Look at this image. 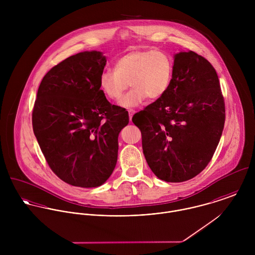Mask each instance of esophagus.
Instances as JSON below:
<instances>
[{"instance_id": "34e87169", "label": "esophagus", "mask_w": 255, "mask_h": 255, "mask_svg": "<svg viewBox=\"0 0 255 255\" xmlns=\"http://www.w3.org/2000/svg\"><path fill=\"white\" fill-rule=\"evenodd\" d=\"M135 114V111H133V110H128V116H129V121H131V119H132V117H133V115Z\"/></svg>"}]
</instances>
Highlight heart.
Wrapping results in <instances>:
<instances>
[{"instance_id":"b5f03b06","label":"heart","mask_w":255,"mask_h":255,"mask_svg":"<svg viewBox=\"0 0 255 255\" xmlns=\"http://www.w3.org/2000/svg\"><path fill=\"white\" fill-rule=\"evenodd\" d=\"M174 74V61L163 50L131 51L116 62V70L100 74L99 85L106 97L118 101L130 85L132 88L121 99L120 106L131 109L150 100L161 98L169 89Z\"/></svg>"}]
</instances>
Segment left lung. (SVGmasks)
Here are the masks:
<instances>
[{
	"label": "left lung",
	"instance_id": "obj_1",
	"mask_svg": "<svg viewBox=\"0 0 255 255\" xmlns=\"http://www.w3.org/2000/svg\"><path fill=\"white\" fill-rule=\"evenodd\" d=\"M154 175L167 182L188 181L202 172L218 146L225 103L215 69L192 51L174 56L167 92L132 118Z\"/></svg>",
	"mask_w": 255,
	"mask_h": 255
}]
</instances>
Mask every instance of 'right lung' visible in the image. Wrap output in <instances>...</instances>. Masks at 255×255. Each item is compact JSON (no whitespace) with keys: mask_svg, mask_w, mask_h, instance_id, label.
<instances>
[{"mask_svg":"<svg viewBox=\"0 0 255 255\" xmlns=\"http://www.w3.org/2000/svg\"><path fill=\"white\" fill-rule=\"evenodd\" d=\"M100 51L71 56L43 77L32 113L33 131L52 171L65 182L97 187L112 175L128 111L100 89L106 66Z\"/></svg>","mask_w":255,"mask_h":255,"instance_id":"obj_1","label":"right lung"}]
</instances>
